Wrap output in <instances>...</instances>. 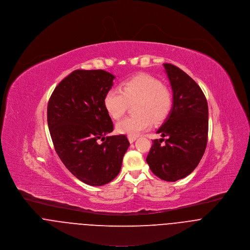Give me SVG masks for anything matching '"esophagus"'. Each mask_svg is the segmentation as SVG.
Instances as JSON below:
<instances>
[{
  "label": "esophagus",
  "mask_w": 250,
  "mask_h": 250,
  "mask_svg": "<svg viewBox=\"0 0 250 250\" xmlns=\"http://www.w3.org/2000/svg\"><path fill=\"white\" fill-rule=\"evenodd\" d=\"M136 139H137L136 136H128V141H129L130 143H133Z\"/></svg>",
  "instance_id": "34e87169"
}]
</instances>
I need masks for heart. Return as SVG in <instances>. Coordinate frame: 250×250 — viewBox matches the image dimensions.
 Masks as SVG:
<instances>
[{"instance_id":"obj_1","label":"heart","mask_w":250,"mask_h":250,"mask_svg":"<svg viewBox=\"0 0 250 250\" xmlns=\"http://www.w3.org/2000/svg\"><path fill=\"white\" fill-rule=\"evenodd\" d=\"M121 89H110L104 97V107L111 118L121 119L129 104L136 102L133 116L117 124V131L128 136H137L152 125L163 122L172 109L173 96L168 87L149 74H139L125 81Z\"/></svg>"}]
</instances>
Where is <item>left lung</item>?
Instances as JSON below:
<instances>
[{
    "label": "left lung",
    "mask_w": 250,
    "mask_h": 250,
    "mask_svg": "<svg viewBox=\"0 0 250 250\" xmlns=\"http://www.w3.org/2000/svg\"><path fill=\"white\" fill-rule=\"evenodd\" d=\"M163 65L173 91V105L156 131L162 138L152 141L146 161L159 179L176 182L197 167L205 152L208 109L204 93L190 76L174 64Z\"/></svg>",
    "instance_id": "obj_1"
}]
</instances>
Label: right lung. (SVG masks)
<instances>
[{
  "instance_id": "add662e5",
  "label": "right lung",
  "mask_w": 250,
  "mask_h": 250,
  "mask_svg": "<svg viewBox=\"0 0 250 250\" xmlns=\"http://www.w3.org/2000/svg\"><path fill=\"white\" fill-rule=\"evenodd\" d=\"M114 78L102 69L74 70L55 88L47 106L56 152L71 174L89 186L114 180L129 147L125 135L108 136L114 126L104 97Z\"/></svg>"
}]
</instances>
